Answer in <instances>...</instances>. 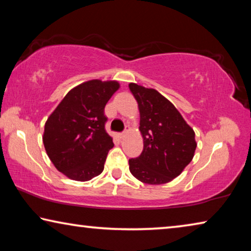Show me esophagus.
Returning <instances> with one entry per match:
<instances>
[{"mask_svg":"<svg viewBox=\"0 0 251 251\" xmlns=\"http://www.w3.org/2000/svg\"><path fill=\"white\" fill-rule=\"evenodd\" d=\"M127 133H128V129L126 128L124 131H123V133H121V134H120V137H121V138H124L125 136L127 135Z\"/></svg>","mask_w":251,"mask_h":251,"instance_id":"esophagus-1","label":"esophagus"}]
</instances>
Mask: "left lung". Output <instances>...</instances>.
<instances>
[{"instance_id": "8db88e82", "label": "left lung", "mask_w": 251, "mask_h": 251, "mask_svg": "<svg viewBox=\"0 0 251 251\" xmlns=\"http://www.w3.org/2000/svg\"><path fill=\"white\" fill-rule=\"evenodd\" d=\"M128 87L138 103L144 141L142 154L128 160L129 171L145 184H166L192 161L197 147L195 131L160 93L134 83Z\"/></svg>"}]
</instances>
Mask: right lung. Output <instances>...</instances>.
Segmentation results:
<instances>
[{
  "label": "right lung",
  "mask_w": 251,
  "mask_h": 251,
  "mask_svg": "<svg viewBox=\"0 0 251 251\" xmlns=\"http://www.w3.org/2000/svg\"><path fill=\"white\" fill-rule=\"evenodd\" d=\"M120 84L92 79L74 87L45 123L43 143L58 172L87 181L103 172L113 138L106 133L105 105Z\"/></svg>",
  "instance_id": "1"
}]
</instances>
